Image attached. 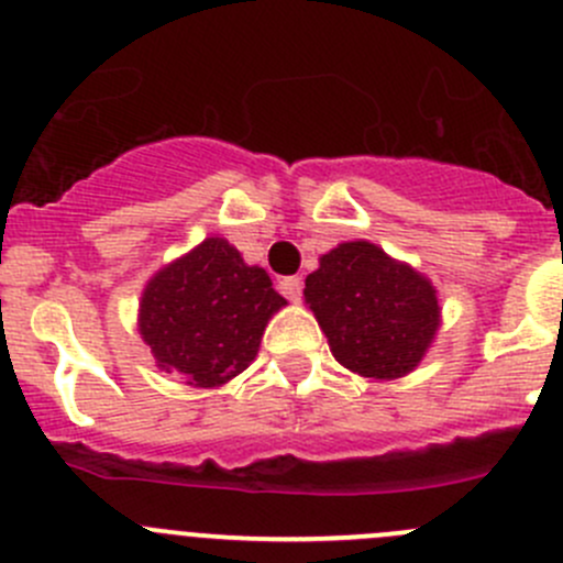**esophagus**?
<instances>
[{
  "instance_id": "34e87169",
  "label": "esophagus",
  "mask_w": 563,
  "mask_h": 563,
  "mask_svg": "<svg viewBox=\"0 0 563 563\" xmlns=\"http://www.w3.org/2000/svg\"><path fill=\"white\" fill-rule=\"evenodd\" d=\"M280 291H283V297L291 299V302H299V297H302V277H297V275L283 277Z\"/></svg>"
}]
</instances>
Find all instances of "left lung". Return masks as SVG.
I'll list each match as a JSON object with an SVG mask.
<instances>
[{
  "label": "left lung",
  "instance_id": "1",
  "mask_svg": "<svg viewBox=\"0 0 563 563\" xmlns=\"http://www.w3.org/2000/svg\"><path fill=\"white\" fill-rule=\"evenodd\" d=\"M305 302L334 360L365 378L411 373L441 323L433 283L365 240L321 255L305 280Z\"/></svg>",
  "mask_w": 563,
  "mask_h": 563
}]
</instances>
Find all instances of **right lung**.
Segmentation results:
<instances>
[{
  "label": "right lung",
  "mask_w": 563,
  "mask_h": 563,
  "mask_svg": "<svg viewBox=\"0 0 563 563\" xmlns=\"http://www.w3.org/2000/svg\"><path fill=\"white\" fill-rule=\"evenodd\" d=\"M283 305L261 266H247L223 236H209L146 283L139 332L161 371L181 373L192 387H220L255 360Z\"/></svg>",
  "instance_id": "add662e5"
}]
</instances>
